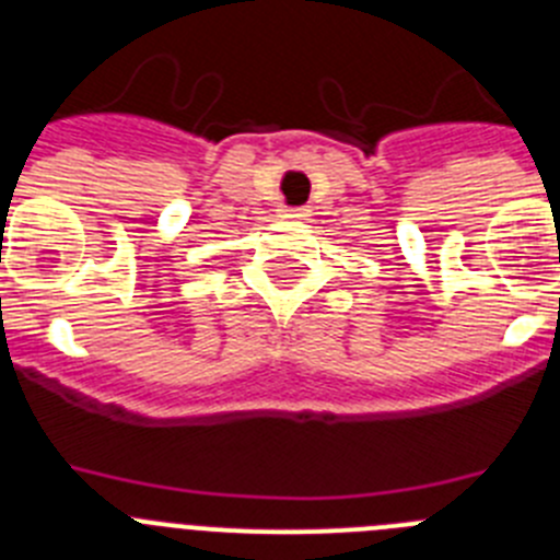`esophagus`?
Returning <instances> with one entry per match:
<instances>
[{"label": "esophagus", "instance_id": "obj_1", "mask_svg": "<svg viewBox=\"0 0 560 560\" xmlns=\"http://www.w3.org/2000/svg\"><path fill=\"white\" fill-rule=\"evenodd\" d=\"M280 213H283L285 219H302V217H307L305 208H283V210H280Z\"/></svg>", "mask_w": 560, "mask_h": 560}]
</instances>
